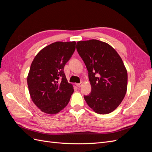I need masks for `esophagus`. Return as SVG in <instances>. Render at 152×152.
I'll use <instances>...</instances> for the list:
<instances>
[{
	"instance_id": "34e87169",
	"label": "esophagus",
	"mask_w": 152,
	"mask_h": 152,
	"mask_svg": "<svg viewBox=\"0 0 152 152\" xmlns=\"http://www.w3.org/2000/svg\"><path fill=\"white\" fill-rule=\"evenodd\" d=\"M82 82H80V83H78V84H76V86H77L78 87H80L82 86Z\"/></svg>"
}]
</instances>
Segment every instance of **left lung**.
Returning a JSON list of instances; mask_svg holds the SVG:
<instances>
[{"instance_id":"left-lung-1","label":"left lung","mask_w":152,"mask_h":152,"mask_svg":"<svg viewBox=\"0 0 152 152\" xmlns=\"http://www.w3.org/2000/svg\"><path fill=\"white\" fill-rule=\"evenodd\" d=\"M76 48L88 71L91 92L84 96L99 114L115 110L126 95L127 72L121 56L111 45L98 40L79 41Z\"/></svg>"}]
</instances>
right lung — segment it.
<instances>
[{"label": "right lung", "instance_id": "add662e5", "mask_svg": "<svg viewBox=\"0 0 152 152\" xmlns=\"http://www.w3.org/2000/svg\"><path fill=\"white\" fill-rule=\"evenodd\" d=\"M73 42H56L43 48L31 64L27 77L30 95L42 112L55 114L70 102L73 93L64 66L75 50Z\"/></svg>", "mask_w": 152, "mask_h": 152}]
</instances>
